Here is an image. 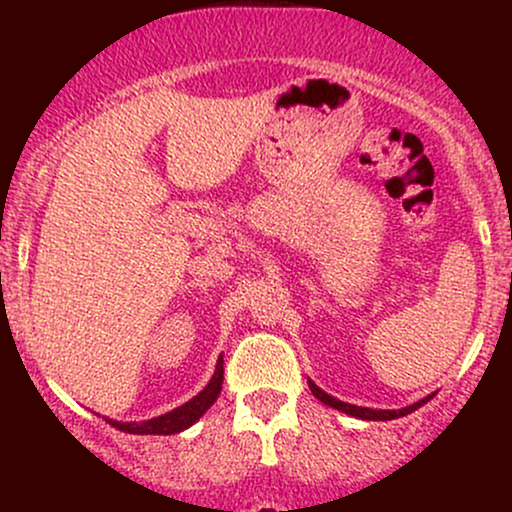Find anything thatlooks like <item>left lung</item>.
I'll return each mask as SVG.
<instances>
[{
    "label": "left lung",
    "instance_id": "left-lung-1",
    "mask_svg": "<svg viewBox=\"0 0 512 512\" xmlns=\"http://www.w3.org/2000/svg\"><path fill=\"white\" fill-rule=\"evenodd\" d=\"M308 385H310V392H313V395L320 399L322 404H330L332 409H339V411H344V414L356 416V419H363V421H392V419H399V416H407V414H411V411L424 407L428 399L433 397V395H428V397L421 399V402L409 404V407H404V409H368V407H356V404L342 402V399L327 395V392L320 390V387H317L313 380H308Z\"/></svg>",
    "mask_w": 512,
    "mask_h": 512
}]
</instances>
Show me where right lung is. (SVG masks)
<instances>
[{
  "instance_id": "add662e5",
  "label": "right lung",
  "mask_w": 512,
  "mask_h": 512,
  "mask_svg": "<svg viewBox=\"0 0 512 512\" xmlns=\"http://www.w3.org/2000/svg\"><path fill=\"white\" fill-rule=\"evenodd\" d=\"M221 385H223V356H219V361H216V370L214 375H211L209 385L204 387L199 395H195L190 399V402H185L182 407L168 411V414L163 416H156V419H149V421H142V424H137V421H115V419H105L110 426L120 428V431L125 433H134V436H173V433H180L185 431V428H190L195 421H199V416L207 411L211 404L216 402V397L221 395Z\"/></svg>"
}]
</instances>
